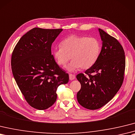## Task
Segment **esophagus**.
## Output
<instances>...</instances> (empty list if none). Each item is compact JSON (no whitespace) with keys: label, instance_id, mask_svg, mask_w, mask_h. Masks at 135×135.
<instances>
[{"label":"esophagus","instance_id":"34e87169","mask_svg":"<svg viewBox=\"0 0 135 135\" xmlns=\"http://www.w3.org/2000/svg\"><path fill=\"white\" fill-rule=\"evenodd\" d=\"M69 78H70V79L71 80H73L74 79H75V76L74 75H73V74H70L69 75Z\"/></svg>","mask_w":135,"mask_h":135}]
</instances>
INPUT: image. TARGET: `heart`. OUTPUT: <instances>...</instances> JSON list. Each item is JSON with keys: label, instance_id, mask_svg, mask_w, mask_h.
I'll return each mask as SVG.
<instances>
[{"label": "heart", "instance_id": "obj_1", "mask_svg": "<svg viewBox=\"0 0 135 135\" xmlns=\"http://www.w3.org/2000/svg\"><path fill=\"white\" fill-rule=\"evenodd\" d=\"M61 46L54 49L53 56L57 63L62 67L71 59L67 67L74 71L79 68L85 70L92 67L98 60L101 50L99 41L94 37L71 35L62 41Z\"/></svg>", "mask_w": 135, "mask_h": 135}]
</instances>
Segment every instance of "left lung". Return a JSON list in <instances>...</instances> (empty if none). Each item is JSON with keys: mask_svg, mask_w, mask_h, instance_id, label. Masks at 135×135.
I'll return each instance as SVG.
<instances>
[{"mask_svg": "<svg viewBox=\"0 0 135 135\" xmlns=\"http://www.w3.org/2000/svg\"><path fill=\"white\" fill-rule=\"evenodd\" d=\"M102 46L98 60L92 67L77 75L81 84L77 99L83 107L95 110L113 98L123 84L125 56L117 39L98 29Z\"/></svg>", "mask_w": 135, "mask_h": 135, "instance_id": "1", "label": "left lung"}]
</instances>
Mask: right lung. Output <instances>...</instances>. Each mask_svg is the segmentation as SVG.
Listing matches in <instances>:
<instances>
[{"label": "right lung", "mask_w": 135, "mask_h": 135, "mask_svg": "<svg viewBox=\"0 0 135 135\" xmlns=\"http://www.w3.org/2000/svg\"><path fill=\"white\" fill-rule=\"evenodd\" d=\"M62 31L33 28L21 37L12 53V72L19 89L27 102L38 110L54 104L57 87L68 82V74L51 53L52 43Z\"/></svg>", "instance_id": "right-lung-1"}]
</instances>
